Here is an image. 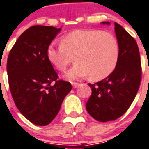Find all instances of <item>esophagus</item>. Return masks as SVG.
<instances>
[{"mask_svg": "<svg viewBox=\"0 0 149 149\" xmlns=\"http://www.w3.org/2000/svg\"><path fill=\"white\" fill-rule=\"evenodd\" d=\"M72 87H73L74 89L77 88L78 86H79V84H78V83H75V82H74V83H72Z\"/></svg>", "mask_w": 149, "mask_h": 149, "instance_id": "obj_1", "label": "esophagus"}]
</instances>
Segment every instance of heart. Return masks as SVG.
<instances>
[{
    "mask_svg": "<svg viewBox=\"0 0 149 149\" xmlns=\"http://www.w3.org/2000/svg\"><path fill=\"white\" fill-rule=\"evenodd\" d=\"M47 57L57 70L64 72L74 58L76 64L65 77L77 80L89 75L93 81L107 77L114 71L119 58L117 38L99 30H77L63 36L60 45H50Z\"/></svg>",
    "mask_w": 149,
    "mask_h": 149,
    "instance_id": "b5f03b06",
    "label": "heart"
}]
</instances>
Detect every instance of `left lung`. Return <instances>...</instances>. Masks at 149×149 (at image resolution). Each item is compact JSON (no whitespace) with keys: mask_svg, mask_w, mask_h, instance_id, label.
<instances>
[{"mask_svg":"<svg viewBox=\"0 0 149 149\" xmlns=\"http://www.w3.org/2000/svg\"><path fill=\"white\" fill-rule=\"evenodd\" d=\"M102 24L110 25V22ZM114 31L119 46L118 64L102 81L89 84L92 94L86 103V110L100 122L115 120L128 110L141 80L140 52L135 38L116 22Z\"/></svg>","mask_w":149,"mask_h":149,"instance_id":"left-lung-1","label":"left lung"}]
</instances>
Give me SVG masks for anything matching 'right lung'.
<instances>
[{"mask_svg": "<svg viewBox=\"0 0 149 149\" xmlns=\"http://www.w3.org/2000/svg\"><path fill=\"white\" fill-rule=\"evenodd\" d=\"M60 31L54 26H31L17 38L7 60L9 89L17 108L38 126L48 125L56 118L72 89L69 82L58 80L47 57V47Z\"/></svg>", "mask_w": 149, "mask_h": 149, "instance_id": "right-lung-1", "label": "right lung"}]
</instances>
